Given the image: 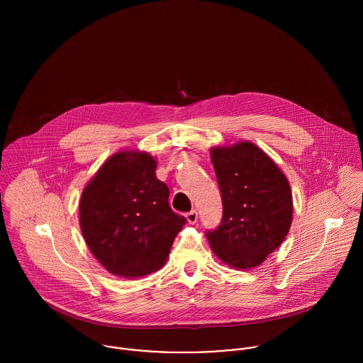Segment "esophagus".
<instances>
[{
    "label": "esophagus",
    "mask_w": 363,
    "mask_h": 363,
    "mask_svg": "<svg viewBox=\"0 0 363 363\" xmlns=\"http://www.w3.org/2000/svg\"><path fill=\"white\" fill-rule=\"evenodd\" d=\"M186 218H187V222H189V223L194 225V223L197 222V219H199V213H197L196 209H191L190 212L186 213Z\"/></svg>",
    "instance_id": "obj_1"
}]
</instances>
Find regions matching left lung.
Here are the masks:
<instances>
[{
	"instance_id": "1",
	"label": "left lung",
	"mask_w": 363,
	"mask_h": 363,
	"mask_svg": "<svg viewBox=\"0 0 363 363\" xmlns=\"http://www.w3.org/2000/svg\"><path fill=\"white\" fill-rule=\"evenodd\" d=\"M223 212L207 230L218 256L233 268L261 264L286 238L292 223V193L285 174L252 143L211 151Z\"/></svg>"
}]
</instances>
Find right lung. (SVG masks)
<instances>
[{"label":"right lung","instance_id":"obj_1","mask_svg":"<svg viewBox=\"0 0 363 363\" xmlns=\"http://www.w3.org/2000/svg\"><path fill=\"white\" fill-rule=\"evenodd\" d=\"M148 154L118 152L85 187L79 223L92 255L118 277L159 269L187 219L169 206V187L156 179Z\"/></svg>","mask_w":363,"mask_h":363}]
</instances>
